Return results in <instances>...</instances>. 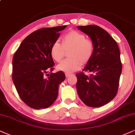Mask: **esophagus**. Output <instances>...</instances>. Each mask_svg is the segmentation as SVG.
Returning a JSON list of instances; mask_svg holds the SVG:
<instances>
[{
  "mask_svg": "<svg viewBox=\"0 0 135 135\" xmlns=\"http://www.w3.org/2000/svg\"><path fill=\"white\" fill-rule=\"evenodd\" d=\"M71 73H65V76L66 78H68V77H69L71 75Z\"/></svg>",
  "mask_w": 135,
  "mask_h": 135,
  "instance_id": "1",
  "label": "esophagus"
}]
</instances>
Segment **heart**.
I'll use <instances>...</instances> for the list:
<instances>
[{
	"instance_id": "heart-1",
	"label": "heart",
	"mask_w": 135,
	"mask_h": 135,
	"mask_svg": "<svg viewBox=\"0 0 135 135\" xmlns=\"http://www.w3.org/2000/svg\"><path fill=\"white\" fill-rule=\"evenodd\" d=\"M69 59L65 60L57 66V69L66 73H71L79 70L81 65L90 61L95 52V44L90 38L76 30H70L61 38V43L54 42L51 46L50 54L56 62H61L65 52Z\"/></svg>"
}]
</instances>
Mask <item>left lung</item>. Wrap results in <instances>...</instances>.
Wrapping results in <instances>:
<instances>
[{
	"label": "left lung",
	"mask_w": 135,
	"mask_h": 135,
	"mask_svg": "<svg viewBox=\"0 0 135 135\" xmlns=\"http://www.w3.org/2000/svg\"><path fill=\"white\" fill-rule=\"evenodd\" d=\"M78 28L95 44L94 54L83 69L91 75L76 74L78 96L88 107H102L115 98L118 89L122 70L120 50L116 41L101 27L90 25Z\"/></svg>",
	"instance_id": "left-lung-1"
}]
</instances>
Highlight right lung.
I'll list each match as a JSON object with an SVG mask.
<instances>
[{"label":"right lung","instance_id":"right-lung-1","mask_svg":"<svg viewBox=\"0 0 135 135\" xmlns=\"http://www.w3.org/2000/svg\"><path fill=\"white\" fill-rule=\"evenodd\" d=\"M66 26L43 28L32 32L22 41L12 60V80L20 98L33 109L52 105L59 94V86L65 75L52 73L51 46Z\"/></svg>","mask_w":135,"mask_h":135}]
</instances>
